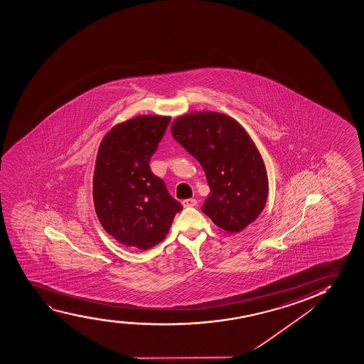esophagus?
Wrapping results in <instances>:
<instances>
[{
    "label": "esophagus",
    "instance_id": "1",
    "mask_svg": "<svg viewBox=\"0 0 364 364\" xmlns=\"http://www.w3.org/2000/svg\"><path fill=\"white\" fill-rule=\"evenodd\" d=\"M181 205L186 207V208L188 207H195L198 205V201L195 198H188V200H184V201L181 202Z\"/></svg>",
    "mask_w": 364,
    "mask_h": 364
}]
</instances>
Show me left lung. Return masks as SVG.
Masks as SVG:
<instances>
[{
  "label": "left lung",
  "instance_id": "8db88e82",
  "mask_svg": "<svg viewBox=\"0 0 364 364\" xmlns=\"http://www.w3.org/2000/svg\"><path fill=\"white\" fill-rule=\"evenodd\" d=\"M171 135L206 173L210 193L202 212L227 233H239L261 215L269 196L265 163L233 117L215 112L180 115Z\"/></svg>",
  "mask_w": 364,
  "mask_h": 364
}]
</instances>
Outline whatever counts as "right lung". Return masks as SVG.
Returning <instances> with one entry per match:
<instances>
[{"instance_id": "1", "label": "right lung", "mask_w": 364, "mask_h": 364, "mask_svg": "<svg viewBox=\"0 0 364 364\" xmlns=\"http://www.w3.org/2000/svg\"><path fill=\"white\" fill-rule=\"evenodd\" d=\"M171 117L139 115L114 126L99 146L93 201L100 225L119 244L149 250L166 238L183 210L149 159Z\"/></svg>"}]
</instances>
